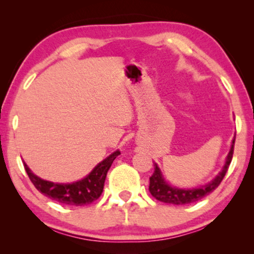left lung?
<instances>
[{"mask_svg": "<svg viewBox=\"0 0 254 254\" xmlns=\"http://www.w3.org/2000/svg\"><path fill=\"white\" fill-rule=\"evenodd\" d=\"M234 146L235 137L233 139V142H231L230 151L228 153L226 163H224L222 170L208 184L195 189H180L176 187H171L163 178L158 164L154 163V173L149 177V192L159 201L171 203V205H187V203L198 201V200L202 199L206 195H208L210 192L215 190L221 182H222L223 177L226 176V173L228 171V168H229L231 159H233Z\"/></svg>", "mask_w": 254, "mask_h": 254, "instance_id": "obj_1", "label": "left lung"}]
</instances>
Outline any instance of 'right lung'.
<instances>
[{"mask_svg": "<svg viewBox=\"0 0 254 254\" xmlns=\"http://www.w3.org/2000/svg\"><path fill=\"white\" fill-rule=\"evenodd\" d=\"M121 152L117 149L112 153L108 158L96 164L93 170L83 180L73 182V183H54L42 178L32 173L27 164L24 162V168L30 177V180L35 189L46 197L51 198L60 203L70 206H84L88 205L99 199L103 191L106 176L112 163Z\"/></svg>", "mask_w": 254, "mask_h": 254, "instance_id": "add662e5", "label": "right lung"}]
</instances>
